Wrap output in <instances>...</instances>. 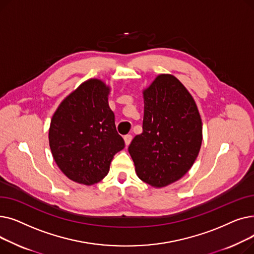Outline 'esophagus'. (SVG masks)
<instances>
[{"label":"esophagus","instance_id":"esophagus-1","mask_svg":"<svg viewBox=\"0 0 254 254\" xmlns=\"http://www.w3.org/2000/svg\"><path fill=\"white\" fill-rule=\"evenodd\" d=\"M124 139H125V143H126V145H127V146H128V145H129V143L131 142L132 137H131V135H127V136H125V137H124Z\"/></svg>","mask_w":254,"mask_h":254}]
</instances>
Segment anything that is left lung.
<instances>
[{
    "mask_svg": "<svg viewBox=\"0 0 254 254\" xmlns=\"http://www.w3.org/2000/svg\"><path fill=\"white\" fill-rule=\"evenodd\" d=\"M143 131L128 146L137 176L153 188L178 181L201 149L203 125L186 87L171 74L156 76L143 89Z\"/></svg>",
    "mask_w": 254,
    "mask_h": 254,
    "instance_id": "8db88e82",
    "label": "left lung"
}]
</instances>
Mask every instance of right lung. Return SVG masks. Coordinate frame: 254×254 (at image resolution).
<instances>
[{"label":"right lung","instance_id":"1","mask_svg":"<svg viewBox=\"0 0 254 254\" xmlns=\"http://www.w3.org/2000/svg\"><path fill=\"white\" fill-rule=\"evenodd\" d=\"M110 90L101 79H88L62 101L51 118L48 139L53 159L74 182H100L113 156L125 148L108 103Z\"/></svg>","mask_w":254,"mask_h":254}]
</instances>
